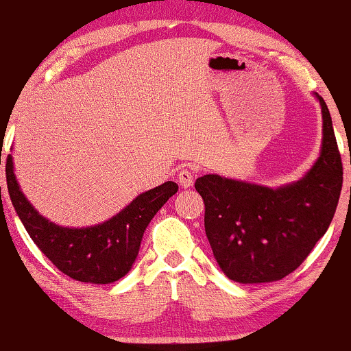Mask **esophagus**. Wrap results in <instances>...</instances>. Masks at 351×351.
<instances>
[{
	"instance_id": "34e87169",
	"label": "esophagus",
	"mask_w": 351,
	"mask_h": 351,
	"mask_svg": "<svg viewBox=\"0 0 351 351\" xmlns=\"http://www.w3.org/2000/svg\"><path fill=\"white\" fill-rule=\"evenodd\" d=\"M178 181L183 188H189L195 181V170L191 168H181L178 171Z\"/></svg>"
}]
</instances>
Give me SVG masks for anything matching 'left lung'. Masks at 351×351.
Returning <instances> with one entry per match:
<instances>
[{"label": "left lung", "instance_id": "1", "mask_svg": "<svg viewBox=\"0 0 351 351\" xmlns=\"http://www.w3.org/2000/svg\"><path fill=\"white\" fill-rule=\"evenodd\" d=\"M324 117L320 158L305 178L271 189L217 175L195 181L204 203V229L217 264L231 280L284 279L307 259L327 232L340 199L343 165L332 117Z\"/></svg>", "mask_w": 351, "mask_h": 351}]
</instances>
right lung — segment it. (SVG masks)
Masks as SVG:
<instances>
[{"instance_id": "add662e5", "label": "right lung", "mask_w": 351, "mask_h": 351, "mask_svg": "<svg viewBox=\"0 0 351 351\" xmlns=\"http://www.w3.org/2000/svg\"><path fill=\"white\" fill-rule=\"evenodd\" d=\"M6 183L19 219L44 256L71 279L92 284H110L130 271L148 223L178 191L175 181H167L136 196L106 223L69 229L49 223L24 198L14 178L11 155L6 158Z\"/></svg>"}]
</instances>
